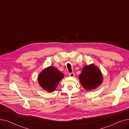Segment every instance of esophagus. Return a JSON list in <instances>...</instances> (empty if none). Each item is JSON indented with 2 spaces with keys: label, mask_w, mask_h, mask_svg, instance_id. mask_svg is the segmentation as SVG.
I'll return each mask as SVG.
<instances>
[{
  "label": "esophagus",
  "mask_w": 129,
  "mask_h": 129,
  "mask_svg": "<svg viewBox=\"0 0 129 129\" xmlns=\"http://www.w3.org/2000/svg\"><path fill=\"white\" fill-rule=\"evenodd\" d=\"M74 75H75V74H74V73H71L69 74V76H70V77H74Z\"/></svg>",
  "instance_id": "34e87169"
}]
</instances>
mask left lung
<instances>
[{
	"instance_id": "obj_1",
	"label": "left lung",
	"mask_w": 129,
	"mask_h": 129,
	"mask_svg": "<svg viewBox=\"0 0 129 129\" xmlns=\"http://www.w3.org/2000/svg\"><path fill=\"white\" fill-rule=\"evenodd\" d=\"M79 78L81 84L87 90L96 88L103 80L100 71L93 64L84 67Z\"/></svg>"
}]
</instances>
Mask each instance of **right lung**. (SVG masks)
<instances>
[{
  "instance_id": "right-lung-1",
  "label": "right lung",
  "mask_w": 129,
  "mask_h": 129,
  "mask_svg": "<svg viewBox=\"0 0 129 129\" xmlns=\"http://www.w3.org/2000/svg\"><path fill=\"white\" fill-rule=\"evenodd\" d=\"M64 77V74L56 68L50 66L40 73L38 82L44 89L49 92L55 90L59 81Z\"/></svg>"
}]
</instances>
